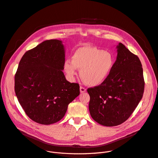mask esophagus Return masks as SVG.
<instances>
[{
  "instance_id": "34e87169",
  "label": "esophagus",
  "mask_w": 158,
  "mask_h": 158,
  "mask_svg": "<svg viewBox=\"0 0 158 158\" xmlns=\"http://www.w3.org/2000/svg\"><path fill=\"white\" fill-rule=\"evenodd\" d=\"M85 91H86L85 88H84V87H80V92H81V93H85Z\"/></svg>"
}]
</instances>
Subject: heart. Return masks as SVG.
<instances>
[{
	"mask_svg": "<svg viewBox=\"0 0 158 158\" xmlns=\"http://www.w3.org/2000/svg\"><path fill=\"white\" fill-rule=\"evenodd\" d=\"M114 57L110 52L94 46H85L78 48L72 56V60H66L64 69L70 78L77 74L85 84L97 86L102 84L109 76L114 65Z\"/></svg>",
	"mask_w": 158,
	"mask_h": 158,
	"instance_id": "obj_1",
	"label": "heart"
}]
</instances>
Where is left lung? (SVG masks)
Returning a JSON list of instances; mask_svg holds the SVG:
<instances>
[{"instance_id":"left-lung-1","label":"left lung","mask_w":158,"mask_h":158,"mask_svg":"<svg viewBox=\"0 0 158 158\" xmlns=\"http://www.w3.org/2000/svg\"><path fill=\"white\" fill-rule=\"evenodd\" d=\"M109 76L101 85L89 88V109L93 119L105 126L125 122L141 100L144 81L139 57L122 43Z\"/></svg>"}]
</instances>
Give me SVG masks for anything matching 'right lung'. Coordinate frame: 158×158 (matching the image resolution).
I'll use <instances>...</instances> for the list:
<instances>
[{
  "label": "right lung",
  "mask_w": 158,
  "mask_h": 158,
  "mask_svg": "<svg viewBox=\"0 0 158 158\" xmlns=\"http://www.w3.org/2000/svg\"><path fill=\"white\" fill-rule=\"evenodd\" d=\"M64 46L61 40H45L22 56L15 75V93L27 116L44 125L64 116L80 94L79 85L67 81L62 72Z\"/></svg>",
  "instance_id": "add662e5"
}]
</instances>
